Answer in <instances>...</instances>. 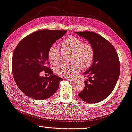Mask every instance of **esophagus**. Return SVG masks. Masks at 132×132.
<instances>
[{"mask_svg": "<svg viewBox=\"0 0 132 132\" xmlns=\"http://www.w3.org/2000/svg\"><path fill=\"white\" fill-rule=\"evenodd\" d=\"M68 80L69 81H71V82H74L75 81H76V79L75 78H68Z\"/></svg>", "mask_w": 132, "mask_h": 132, "instance_id": "1", "label": "esophagus"}]
</instances>
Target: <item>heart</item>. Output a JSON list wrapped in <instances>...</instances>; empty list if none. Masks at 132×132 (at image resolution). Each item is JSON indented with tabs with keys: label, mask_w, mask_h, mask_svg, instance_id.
<instances>
[{
	"label": "heart",
	"mask_w": 132,
	"mask_h": 132,
	"mask_svg": "<svg viewBox=\"0 0 132 132\" xmlns=\"http://www.w3.org/2000/svg\"><path fill=\"white\" fill-rule=\"evenodd\" d=\"M60 48L63 54H70V65L61 64L55 68L56 74L63 77H72L80 68L82 69L90 67L94 62L95 52L92 46L83 43L81 40L74 36H70L62 40ZM48 60L51 64L57 65L60 61L61 52L55 46H51L47 53Z\"/></svg>",
	"instance_id": "obj_1"
}]
</instances>
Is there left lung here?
<instances>
[{
	"mask_svg": "<svg viewBox=\"0 0 132 132\" xmlns=\"http://www.w3.org/2000/svg\"><path fill=\"white\" fill-rule=\"evenodd\" d=\"M88 41L94 48V60L84 72L85 86L78 94L82 101L96 103L106 99L113 91L120 73L119 57L113 46L96 33L75 32Z\"/></svg>",
	"mask_w": 132,
	"mask_h": 132,
	"instance_id": "1",
	"label": "left lung"
}]
</instances>
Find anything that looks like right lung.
Wrapping results in <instances>:
<instances>
[{
	"label": "right lung",
	"mask_w": 132,
	"mask_h": 132,
	"mask_svg": "<svg viewBox=\"0 0 132 132\" xmlns=\"http://www.w3.org/2000/svg\"><path fill=\"white\" fill-rule=\"evenodd\" d=\"M67 31H37L28 35L19 42L13 52L12 71L20 90L28 97L42 100L50 97L59 88L63 79L53 74L47 64H50L47 53L56 40ZM44 70L50 77L39 76Z\"/></svg>",
	"instance_id": "1"
}]
</instances>
